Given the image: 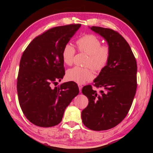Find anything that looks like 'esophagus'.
Segmentation results:
<instances>
[{
	"label": "esophagus",
	"mask_w": 153,
	"mask_h": 153,
	"mask_svg": "<svg viewBox=\"0 0 153 153\" xmlns=\"http://www.w3.org/2000/svg\"><path fill=\"white\" fill-rule=\"evenodd\" d=\"M78 87H79V92H82V87H83V86H82V85H80V84H79V85H78Z\"/></svg>",
	"instance_id": "34e87169"
}]
</instances>
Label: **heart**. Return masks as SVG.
<instances>
[{
  "instance_id": "obj_1",
  "label": "heart",
  "mask_w": 153,
  "mask_h": 153,
  "mask_svg": "<svg viewBox=\"0 0 153 153\" xmlns=\"http://www.w3.org/2000/svg\"><path fill=\"white\" fill-rule=\"evenodd\" d=\"M78 50L88 55L85 65L89 66L93 70L100 71L106 67L108 64L110 49L108 46L102 45L99 39L93 34H87L79 38L76 41ZM76 49L72 45H65L62 52V58L67 65H71L73 62ZM68 80L77 83H83L93 78V74L89 68H80L75 66L68 70L66 74Z\"/></svg>"
}]
</instances>
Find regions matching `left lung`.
<instances>
[{"instance_id": "left-lung-1", "label": "left lung", "mask_w": 153, "mask_h": 153, "mask_svg": "<svg viewBox=\"0 0 153 153\" xmlns=\"http://www.w3.org/2000/svg\"><path fill=\"white\" fill-rule=\"evenodd\" d=\"M91 30L106 41L110 49L108 64L94 80V85L84 86L82 93L89 104L82 112L83 124L95 131L116 126L131 108L137 89V62L128 42L118 32L108 28L93 26Z\"/></svg>"}]
</instances>
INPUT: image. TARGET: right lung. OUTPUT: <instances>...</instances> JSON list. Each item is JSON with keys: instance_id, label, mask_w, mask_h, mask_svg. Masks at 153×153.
<instances>
[{"instance_id": "add662e5", "label": "right lung", "mask_w": 153, "mask_h": 153, "mask_svg": "<svg viewBox=\"0 0 153 153\" xmlns=\"http://www.w3.org/2000/svg\"><path fill=\"white\" fill-rule=\"evenodd\" d=\"M81 24L51 28L35 37L25 48L19 62L17 81L22 112L34 125L48 128L58 125L64 110L79 93L75 82L52 88L65 74L62 52Z\"/></svg>"}]
</instances>
